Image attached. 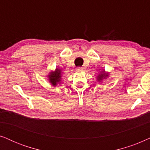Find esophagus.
I'll return each mask as SVG.
<instances>
[{
  "label": "esophagus",
  "instance_id": "34e87169",
  "mask_svg": "<svg viewBox=\"0 0 150 150\" xmlns=\"http://www.w3.org/2000/svg\"><path fill=\"white\" fill-rule=\"evenodd\" d=\"M76 69V71H82L83 70V69L82 68V67H77V68Z\"/></svg>",
  "mask_w": 150,
  "mask_h": 150
}]
</instances>
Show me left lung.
Returning <instances> with one entry per match:
<instances>
[{
	"label": "left lung",
	"mask_w": 150,
	"mask_h": 150,
	"mask_svg": "<svg viewBox=\"0 0 150 150\" xmlns=\"http://www.w3.org/2000/svg\"><path fill=\"white\" fill-rule=\"evenodd\" d=\"M108 76H109V72H106L105 69H102L100 73L96 76V79H97V81L101 83L103 80H106Z\"/></svg>",
	"instance_id": "1"
}]
</instances>
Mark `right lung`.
<instances>
[{"label":"right lung","instance_id":"1","mask_svg":"<svg viewBox=\"0 0 150 150\" xmlns=\"http://www.w3.org/2000/svg\"><path fill=\"white\" fill-rule=\"evenodd\" d=\"M49 83H50L53 87H57V85L61 84L62 82V71L61 69L59 68H56L54 71H50L48 75Z\"/></svg>","mask_w":150,"mask_h":150}]
</instances>
